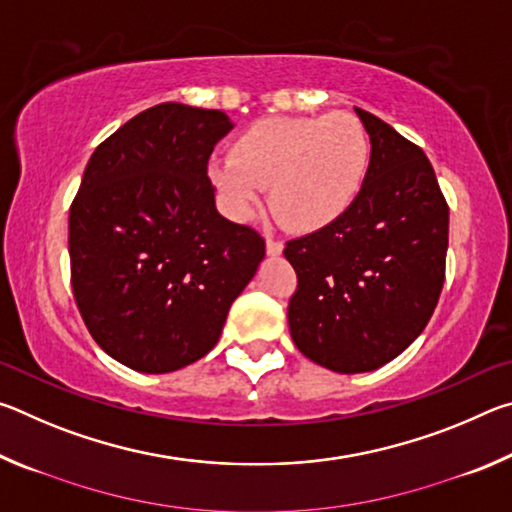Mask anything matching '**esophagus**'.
Segmentation results:
<instances>
[{"mask_svg":"<svg viewBox=\"0 0 512 512\" xmlns=\"http://www.w3.org/2000/svg\"><path fill=\"white\" fill-rule=\"evenodd\" d=\"M282 250H284V244H282V241L271 239V237L266 239V253H268V255H271V257H277V255L282 253Z\"/></svg>","mask_w":512,"mask_h":512,"instance_id":"1","label":"esophagus"}]
</instances>
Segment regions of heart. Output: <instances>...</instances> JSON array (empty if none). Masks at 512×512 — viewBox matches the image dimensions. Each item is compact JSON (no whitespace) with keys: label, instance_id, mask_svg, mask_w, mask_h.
I'll use <instances>...</instances> for the list:
<instances>
[{"label":"heart","instance_id":"b5f03b06","mask_svg":"<svg viewBox=\"0 0 512 512\" xmlns=\"http://www.w3.org/2000/svg\"><path fill=\"white\" fill-rule=\"evenodd\" d=\"M370 137L350 112L266 117L207 167L225 210L248 219L266 187L271 210L293 232H318L357 203L370 171Z\"/></svg>","mask_w":512,"mask_h":512}]
</instances>
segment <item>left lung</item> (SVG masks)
<instances>
[{
	"label": "left lung",
	"mask_w": 512,
	"mask_h": 512,
	"mask_svg": "<svg viewBox=\"0 0 512 512\" xmlns=\"http://www.w3.org/2000/svg\"><path fill=\"white\" fill-rule=\"evenodd\" d=\"M370 135L368 180L327 228L287 241L296 348L334 372H370L418 339L445 282L449 207L427 155L354 108Z\"/></svg>",
	"instance_id": "left-lung-1"
}]
</instances>
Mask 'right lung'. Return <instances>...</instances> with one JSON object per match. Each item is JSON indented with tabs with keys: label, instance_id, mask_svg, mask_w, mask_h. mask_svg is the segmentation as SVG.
I'll return each mask as SVG.
<instances>
[{
	"label": "right lung",
	"instance_id": "right-lung-1",
	"mask_svg": "<svg viewBox=\"0 0 512 512\" xmlns=\"http://www.w3.org/2000/svg\"><path fill=\"white\" fill-rule=\"evenodd\" d=\"M230 131L221 110H144L94 149L69 207L76 307L99 348L137 372L205 357L266 255L257 230L216 212L207 160Z\"/></svg>",
	"mask_w": 512,
	"mask_h": 512
}]
</instances>
